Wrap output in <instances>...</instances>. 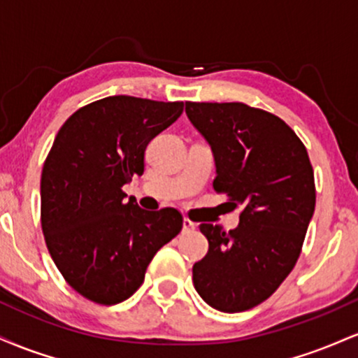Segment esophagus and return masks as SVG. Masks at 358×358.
I'll return each instance as SVG.
<instances>
[{
  "instance_id": "esophagus-1",
  "label": "esophagus",
  "mask_w": 358,
  "mask_h": 358,
  "mask_svg": "<svg viewBox=\"0 0 358 358\" xmlns=\"http://www.w3.org/2000/svg\"><path fill=\"white\" fill-rule=\"evenodd\" d=\"M195 231V224L190 219H183V232Z\"/></svg>"
}]
</instances>
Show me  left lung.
<instances>
[{
  "mask_svg": "<svg viewBox=\"0 0 358 358\" xmlns=\"http://www.w3.org/2000/svg\"><path fill=\"white\" fill-rule=\"evenodd\" d=\"M187 116L212 148L213 190L241 207L239 227L200 225L208 252L193 264L205 303L237 313L266 301L301 254L315 212V175L293 129L242 102H187Z\"/></svg>",
  "mask_w": 358,
  "mask_h": 358,
  "instance_id": "1",
  "label": "left lung"
}]
</instances>
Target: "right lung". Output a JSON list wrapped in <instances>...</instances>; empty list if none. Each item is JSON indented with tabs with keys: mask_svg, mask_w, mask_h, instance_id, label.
Wrapping results in <instances>:
<instances>
[{
	"mask_svg": "<svg viewBox=\"0 0 358 358\" xmlns=\"http://www.w3.org/2000/svg\"><path fill=\"white\" fill-rule=\"evenodd\" d=\"M183 102L110 96L84 106L57 133L43 163L42 231L55 266L77 293L117 305L183 227L176 208L148 212L122 187L145 171V150L182 116Z\"/></svg>",
	"mask_w": 358,
	"mask_h": 358,
	"instance_id": "add662e5",
	"label": "right lung"
}]
</instances>
